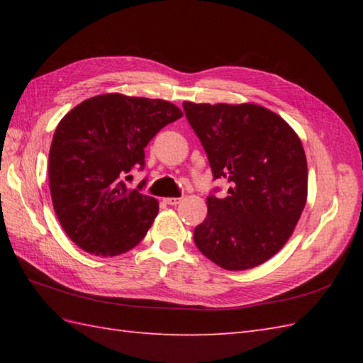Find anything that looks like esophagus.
Returning <instances> with one entry per match:
<instances>
[{"mask_svg": "<svg viewBox=\"0 0 363 363\" xmlns=\"http://www.w3.org/2000/svg\"><path fill=\"white\" fill-rule=\"evenodd\" d=\"M164 203L168 206H176L181 203V198H164Z\"/></svg>", "mask_w": 363, "mask_h": 363, "instance_id": "obj_1", "label": "esophagus"}]
</instances>
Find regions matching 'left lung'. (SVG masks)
Masks as SVG:
<instances>
[{"label":"left lung","mask_w":363,"mask_h":363,"mask_svg":"<svg viewBox=\"0 0 363 363\" xmlns=\"http://www.w3.org/2000/svg\"><path fill=\"white\" fill-rule=\"evenodd\" d=\"M182 106L213 179L229 182L226 198L207 196L196 248L230 272L264 264L287 243L306 206L303 143L287 121L257 104Z\"/></svg>","instance_id":"1"}]
</instances>
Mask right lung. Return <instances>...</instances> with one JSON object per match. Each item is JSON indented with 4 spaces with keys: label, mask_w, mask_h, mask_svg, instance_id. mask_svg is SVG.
I'll return each instance as SVG.
<instances>
[{
    "label": "right lung",
    "mask_w": 363,
    "mask_h": 363,
    "mask_svg": "<svg viewBox=\"0 0 363 363\" xmlns=\"http://www.w3.org/2000/svg\"><path fill=\"white\" fill-rule=\"evenodd\" d=\"M182 117L164 99L106 94L89 98L59 121L52 135L48 177L60 226L81 250L112 257L143 240L159 212L130 190L133 168L145 167V148L159 130Z\"/></svg>",
    "instance_id": "right-lung-1"
}]
</instances>
